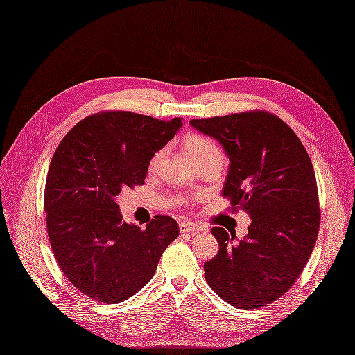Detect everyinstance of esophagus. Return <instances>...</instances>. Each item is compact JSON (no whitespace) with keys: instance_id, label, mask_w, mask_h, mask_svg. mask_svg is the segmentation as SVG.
I'll list each match as a JSON object with an SVG mask.
<instances>
[{"instance_id":"34e87169","label":"esophagus","mask_w":355,"mask_h":355,"mask_svg":"<svg viewBox=\"0 0 355 355\" xmlns=\"http://www.w3.org/2000/svg\"><path fill=\"white\" fill-rule=\"evenodd\" d=\"M196 231H199V226L192 223V222L184 220V222L180 223V232L181 234H189V232H196Z\"/></svg>"}]
</instances>
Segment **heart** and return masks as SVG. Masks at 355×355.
<instances>
[{
	"mask_svg": "<svg viewBox=\"0 0 355 355\" xmlns=\"http://www.w3.org/2000/svg\"><path fill=\"white\" fill-rule=\"evenodd\" d=\"M184 144H186V148H187L189 154L193 157V160L196 163H201L202 160H205L208 157H216V156L223 157V153H222L219 145H217L211 138H208V136H205V135H199V133L189 135ZM163 154H165V150H157L153 154L150 162H148L150 172H154L159 168L160 162L163 159Z\"/></svg>",
	"mask_w": 355,
	"mask_h": 355,
	"instance_id": "heart-1",
	"label": "heart"
}]
</instances>
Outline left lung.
<instances>
[{"instance_id": "1", "label": "left lung", "mask_w": 355, "mask_h": 355, "mask_svg": "<svg viewBox=\"0 0 355 355\" xmlns=\"http://www.w3.org/2000/svg\"><path fill=\"white\" fill-rule=\"evenodd\" d=\"M219 141L231 160L223 186L230 210L246 211L249 234L214 226L217 255L204 264L205 280L234 307H264L288 293L312 255L321 211L313 165L294 130L257 109L190 120Z\"/></svg>"}]
</instances>
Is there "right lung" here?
I'll return each mask as SVG.
<instances>
[{
	"label": "right lung",
	"mask_w": 355,
	"mask_h": 355,
	"mask_svg": "<svg viewBox=\"0 0 355 355\" xmlns=\"http://www.w3.org/2000/svg\"><path fill=\"white\" fill-rule=\"evenodd\" d=\"M181 125V118L102 111L79 121L53 153L43 202L49 243L71 285L96 302L138 293L178 237L169 216H154L144 230L125 223L115 198L145 183L151 156Z\"/></svg>",
	"instance_id": "1"
}]
</instances>
